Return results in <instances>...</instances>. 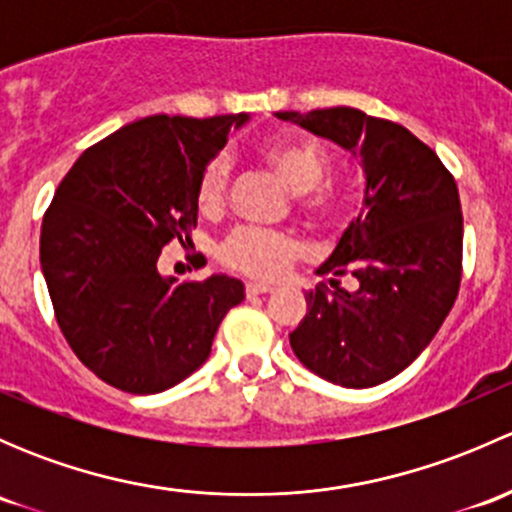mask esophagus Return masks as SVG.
Here are the masks:
<instances>
[{"label": "esophagus", "instance_id": "34e87169", "mask_svg": "<svg viewBox=\"0 0 512 512\" xmlns=\"http://www.w3.org/2000/svg\"><path fill=\"white\" fill-rule=\"evenodd\" d=\"M247 294H267V292H275V287L267 285V282H247Z\"/></svg>", "mask_w": 512, "mask_h": 512}]
</instances>
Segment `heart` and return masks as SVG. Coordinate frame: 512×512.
Listing matches in <instances>:
<instances>
[{
  "instance_id": "b5f03b06",
  "label": "heart",
  "mask_w": 512,
  "mask_h": 512,
  "mask_svg": "<svg viewBox=\"0 0 512 512\" xmlns=\"http://www.w3.org/2000/svg\"><path fill=\"white\" fill-rule=\"evenodd\" d=\"M262 158L267 160L277 178L287 185L292 195L302 198V210L312 218H334L342 210L344 198L334 188H324L329 158L322 146L302 136L272 138L262 146ZM227 160L223 156L210 158L203 165L195 183V200L203 210L220 208L227 185ZM299 252L294 237L285 232L260 230V227H240L220 245V260L232 270L255 277L280 275Z\"/></svg>"
}]
</instances>
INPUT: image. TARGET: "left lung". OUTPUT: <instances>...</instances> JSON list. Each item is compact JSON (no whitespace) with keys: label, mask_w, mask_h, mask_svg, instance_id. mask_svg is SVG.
<instances>
[{"label":"left lung","mask_w":512,"mask_h":512,"mask_svg":"<svg viewBox=\"0 0 512 512\" xmlns=\"http://www.w3.org/2000/svg\"><path fill=\"white\" fill-rule=\"evenodd\" d=\"M332 141L364 170V198L304 294L307 314L289 334L294 356L347 389L384 384L421 356L461 287L463 215L453 175L411 131L359 108L275 113ZM352 274L357 289L338 287Z\"/></svg>","instance_id":"obj_1"}]
</instances>
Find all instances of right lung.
Instances as JSON below:
<instances>
[{"instance_id":"add662e5","label":"right lung","mask_w":512,"mask_h":512,"mask_svg":"<svg viewBox=\"0 0 512 512\" xmlns=\"http://www.w3.org/2000/svg\"><path fill=\"white\" fill-rule=\"evenodd\" d=\"M250 113L141 118L86 148L41 223V272L56 322L91 371L128 394H158L205 364L235 277L160 275V250L198 223L195 183Z\"/></svg>"}]
</instances>
